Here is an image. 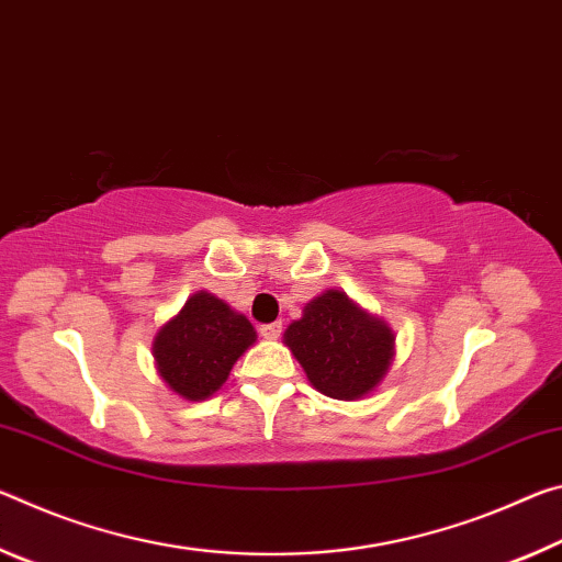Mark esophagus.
I'll list each match as a JSON object with an SVG mask.
<instances>
[{
    "mask_svg": "<svg viewBox=\"0 0 562 562\" xmlns=\"http://www.w3.org/2000/svg\"><path fill=\"white\" fill-rule=\"evenodd\" d=\"M281 321H276V324H263L261 326V336L269 338V341H276V338L281 336Z\"/></svg>",
    "mask_w": 562,
    "mask_h": 562,
    "instance_id": "34e87169",
    "label": "esophagus"
}]
</instances>
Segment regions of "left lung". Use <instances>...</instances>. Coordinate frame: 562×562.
<instances>
[{"label":"left lung","mask_w":562,"mask_h":562,"mask_svg":"<svg viewBox=\"0 0 562 562\" xmlns=\"http://www.w3.org/2000/svg\"><path fill=\"white\" fill-rule=\"evenodd\" d=\"M283 338L311 385L330 398H361L379 385L393 361V330L344 291H326L306 303Z\"/></svg>","instance_id":"left-lung-1"}]
</instances>
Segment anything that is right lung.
Wrapping results in <instances>:
<instances>
[{
	"label": "right lung",
	"instance_id": "1",
	"mask_svg": "<svg viewBox=\"0 0 562 562\" xmlns=\"http://www.w3.org/2000/svg\"><path fill=\"white\" fill-rule=\"evenodd\" d=\"M254 341L256 330L246 316L199 291L183 303L177 318L159 328L154 358L173 393L204 401L224 385L238 356Z\"/></svg>",
	"mask_w": 562,
	"mask_h": 562
}]
</instances>
